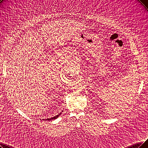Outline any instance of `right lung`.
Segmentation results:
<instances>
[{"mask_svg":"<svg viewBox=\"0 0 148 148\" xmlns=\"http://www.w3.org/2000/svg\"><path fill=\"white\" fill-rule=\"evenodd\" d=\"M61 114V112L60 114H59L58 115H56V116H53V117H51V118H50V119H45V120H44V119H43V120H49V121H50V120H54V119H57V118L60 116V115Z\"/></svg>","mask_w":148,"mask_h":148,"instance_id":"1","label":"right lung"}]
</instances>
